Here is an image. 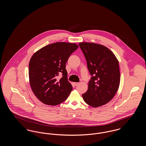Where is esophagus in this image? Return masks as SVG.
I'll list each match as a JSON object with an SVG mask.
<instances>
[{
    "mask_svg": "<svg viewBox=\"0 0 146 146\" xmlns=\"http://www.w3.org/2000/svg\"><path fill=\"white\" fill-rule=\"evenodd\" d=\"M79 83L75 82V83H74V85L75 86H77V85H79Z\"/></svg>",
    "mask_w": 146,
    "mask_h": 146,
    "instance_id": "esophagus-1",
    "label": "esophagus"
}]
</instances>
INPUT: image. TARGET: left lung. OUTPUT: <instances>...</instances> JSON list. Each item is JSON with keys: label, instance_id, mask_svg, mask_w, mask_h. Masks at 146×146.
Instances as JSON below:
<instances>
[{"label": "left lung", "instance_id": "1", "mask_svg": "<svg viewBox=\"0 0 146 146\" xmlns=\"http://www.w3.org/2000/svg\"><path fill=\"white\" fill-rule=\"evenodd\" d=\"M92 76L88 89L82 95L84 101L92 107L109 102L117 93L120 84L119 62L113 52L102 45L79 43Z\"/></svg>", "mask_w": 146, "mask_h": 146}]
</instances>
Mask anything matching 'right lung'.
<instances>
[{
    "instance_id": "right-lung-1",
    "label": "right lung",
    "mask_w": 146,
    "mask_h": 146,
    "mask_svg": "<svg viewBox=\"0 0 146 146\" xmlns=\"http://www.w3.org/2000/svg\"><path fill=\"white\" fill-rule=\"evenodd\" d=\"M78 48L75 43L57 42L39 49L32 56L29 83L35 96L43 104L58 105L68 97L73 88L68 81L66 64ZM60 73L63 77L57 80Z\"/></svg>"
}]
</instances>
